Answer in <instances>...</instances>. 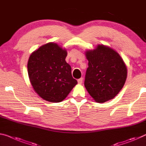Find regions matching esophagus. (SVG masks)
<instances>
[{"label":"esophagus","instance_id":"esophagus-1","mask_svg":"<svg viewBox=\"0 0 146 146\" xmlns=\"http://www.w3.org/2000/svg\"><path fill=\"white\" fill-rule=\"evenodd\" d=\"M83 78H81L79 79V80H78V82L79 84H82V83H83Z\"/></svg>","mask_w":146,"mask_h":146}]
</instances>
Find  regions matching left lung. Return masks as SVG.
Listing matches in <instances>:
<instances>
[{
    "label": "left lung",
    "instance_id": "8db88e82",
    "mask_svg": "<svg viewBox=\"0 0 146 146\" xmlns=\"http://www.w3.org/2000/svg\"><path fill=\"white\" fill-rule=\"evenodd\" d=\"M89 61L84 85L96 102L114 98L125 84L127 67L120 55L111 48L98 45L85 52Z\"/></svg>",
    "mask_w": 146,
    "mask_h": 146
}]
</instances>
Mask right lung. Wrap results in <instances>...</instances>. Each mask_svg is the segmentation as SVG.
I'll list each match as a JSON object with an SVG mask.
<instances>
[{
    "label": "right lung",
    "instance_id": "right-lung-1",
    "mask_svg": "<svg viewBox=\"0 0 146 146\" xmlns=\"http://www.w3.org/2000/svg\"><path fill=\"white\" fill-rule=\"evenodd\" d=\"M66 56V50L54 42L42 45L30 55L27 66L30 83L46 101L62 102L78 83L65 61Z\"/></svg>",
    "mask_w": 146,
    "mask_h": 146
}]
</instances>
